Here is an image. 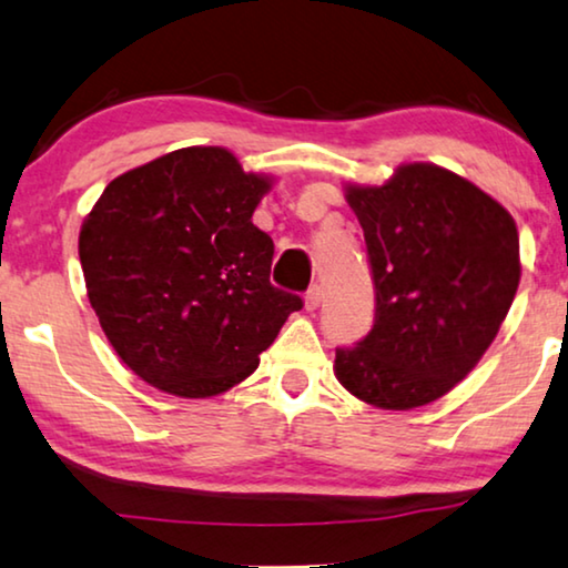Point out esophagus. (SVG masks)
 <instances>
[{
	"mask_svg": "<svg viewBox=\"0 0 568 568\" xmlns=\"http://www.w3.org/2000/svg\"><path fill=\"white\" fill-rule=\"evenodd\" d=\"M321 300H323V292H321V286H310L307 290V294H305V307L310 310V313H313V310H317L321 307Z\"/></svg>",
	"mask_w": 568,
	"mask_h": 568,
	"instance_id": "34e87169",
	"label": "esophagus"
}]
</instances>
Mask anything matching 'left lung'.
Wrapping results in <instances>:
<instances>
[{
  "instance_id": "obj_1",
  "label": "left lung",
  "mask_w": 568,
  "mask_h": 568,
  "mask_svg": "<svg viewBox=\"0 0 568 568\" xmlns=\"http://www.w3.org/2000/svg\"><path fill=\"white\" fill-rule=\"evenodd\" d=\"M364 230L375 325L336 348L338 383L385 410L442 398L480 362L519 286V235L499 201L453 170L408 162L385 185H346Z\"/></svg>"
}]
</instances>
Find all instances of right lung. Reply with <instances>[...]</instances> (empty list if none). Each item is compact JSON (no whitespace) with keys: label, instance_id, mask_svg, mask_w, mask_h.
Returning a JSON list of instances; mask_svg holds the SVG:
<instances>
[{"label":"right lung","instance_id":"right-lung-1","mask_svg":"<svg viewBox=\"0 0 568 568\" xmlns=\"http://www.w3.org/2000/svg\"><path fill=\"white\" fill-rule=\"evenodd\" d=\"M268 175L224 146H185L105 185L80 263L123 364L181 398H212L258 367L297 294L268 282L274 240L253 224Z\"/></svg>","mask_w":568,"mask_h":568}]
</instances>
